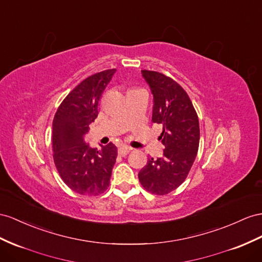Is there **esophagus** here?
Returning <instances> with one entry per match:
<instances>
[{"instance_id": "34e87169", "label": "esophagus", "mask_w": 262, "mask_h": 262, "mask_svg": "<svg viewBox=\"0 0 262 262\" xmlns=\"http://www.w3.org/2000/svg\"><path fill=\"white\" fill-rule=\"evenodd\" d=\"M132 149H133L132 147H128V146H122V147H119V148H118V154H119L120 156H126L127 154H128Z\"/></svg>"}]
</instances>
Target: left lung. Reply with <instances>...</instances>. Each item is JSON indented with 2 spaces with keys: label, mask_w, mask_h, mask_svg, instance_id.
Listing matches in <instances>:
<instances>
[{
  "label": "left lung",
  "mask_w": 262,
  "mask_h": 262,
  "mask_svg": "<svg viewBox=\"0 0 262 262\" xmlns=\"http://www.w3.org/2000/svg\"><path fill=\"white\" fill-rule=\"evenodd\" d=\"M152 94L154 123L162 124L159 139L163 157L148 159L138 172L142 186L155 195H167L184 183L199 147V120L191 100L172 78L154 71H142Z\"/></svg>",
  "instance_id": "1"
}]
</instances>
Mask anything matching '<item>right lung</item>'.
<instances>
[{
    "label": "right lung",
    "mask_w": 262,
    "mask_h": 262,
    "mask_svg": "<svg viewBox=\"0 0 262 262\" xmlns=\"http://www.w3.org/2000/svg\"><path fill=\"white\" fill-rule=\"evenodd\" d=\"M116 70H107L79 83L59 105L53 120L52 143L59 176L79 195L96 196L110 186L117 147L93 148L85 135L98 115V100Z\"/></svg>",
    "instance_id": "right-lung-1"
}]
</instances>
